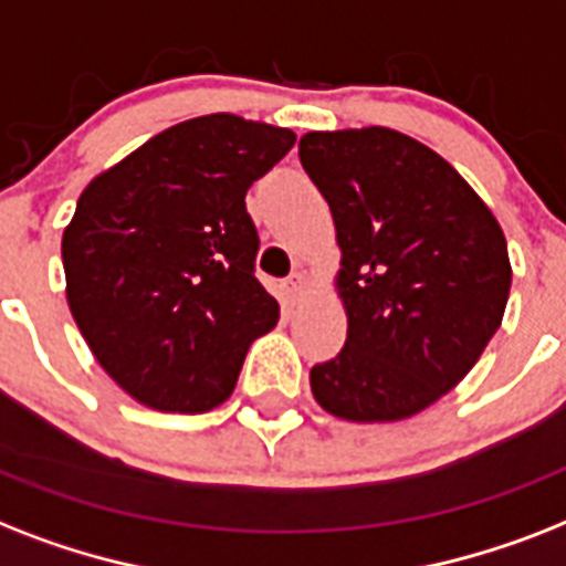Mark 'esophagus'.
<instances>
[{
  "mask_svg": "<svg viewBox=\"0 0 566 566\" xmlns=\"http://www.w3.org/2000/svg\"><path fill=\"white\" fill-rule=\"evenodd\" d=\"M284 296H287V302H291V305H296L298 298L305 296V275L293 273L291 279L284 282Z\"/></svg>",
  "mask_w": 566,
  "mask_h": 566,
  "instance_id": "1",
  "label": "esophagus"
}]
</instances>
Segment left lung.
<instances>
[{"instance_id":"left-lung-1","label":"left lung","mask_w":566,"mask_h":566,"mask_svg":"<svg viewBox=\"0 0 566 566\" xmlns=\"http://www.w3.org/2000/svg\"><path fill=\"white\" fill-rule=\"evenodd\" d=\"M298 159L343 252L346 346L311 369L325 412L401 421L480 360L512 287L503 229L453 165L389 127L305 133Z\"/></svg>"}]
</instances>
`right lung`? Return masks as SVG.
<instances>
[{
    "label": "right lung",
    "instance_id": "obj_1",
    "mask_svg": "<svg viewBox=\"0 0 566 566\" xmlns=\"http://www.w3.org/2000/svg\"><path fill=\"white\" fill-rule=\"evenodd\" d=\"M293 142L284 127L214 113L174 124L84 188L63 232L69 311L145 407L223 403L252 339L279 323L255 279L243 197Z\"/></svg>",
    "mask_w": 566,
    "mask_h": 566
}]
</instances>
